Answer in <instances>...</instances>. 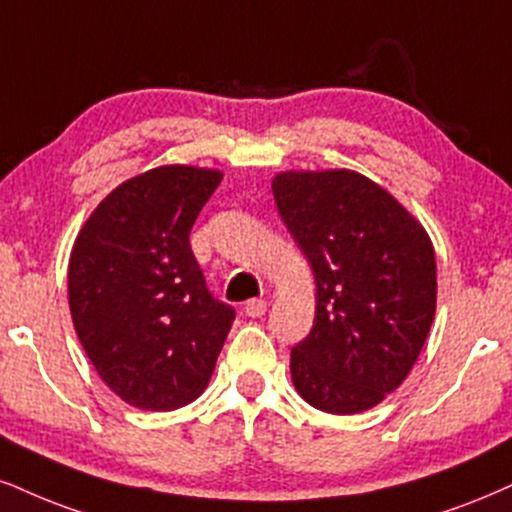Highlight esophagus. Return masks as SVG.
Returning a JSON list of instances; mask_svg holds the SVG:
<instances>
[{"label":"esophagus","instance_id":"esophagus-1","mask_svg":"<svg viewBox=\"0 0 512 512\" xmlns=\"http://www.w3.org/2000/svg\"><path fill=\"white\" fill-rule=\"evenodd\" d=\"M266 311H268V304L263 299H249L244 304V313L249 315V318H261Z\"/></svg>","mask_w":512,"mask_h":512}]
</instances>
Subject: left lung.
I'll list each match as a JSON object with an SVG mask.
<instances>
[{
    "label": "left lung",
    "mask_w": 512,
    "mask_h": 512,
    "mask_svg": "<svg viewBox=\"0 0 512 512\" xmlns=\"http://www.w3.org/2000/svg\"><path fill=\"white\" fill-rule=\"evenodd\" d=\"M275 206L315 277V320L292 349L294 387L313 408L361 413L418 361L437 308L425 227L353 170L280 173Z\"/></svg>",
    "instance_id": "1"
}]
</instances>
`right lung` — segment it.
Here are the masks:
<instances>
[{
	"label": "right lung",
	"instance_id": "right-lung-1",
	"mask_svg": "<svg viewBox=\"0 0 512 512\" xmlns=\"http://www.w3.org/2000/svg\"><path fill=\"white\" fill-rule=\"evenodd\" d=\"M223 173L161 166L118 185L82 225L68 263L75 332L130 406L175 410L211 380L235 320L189 246Z\"/></svg>",
	"mask_w": 512,
	"mask_h": 512
}]
</instances>
